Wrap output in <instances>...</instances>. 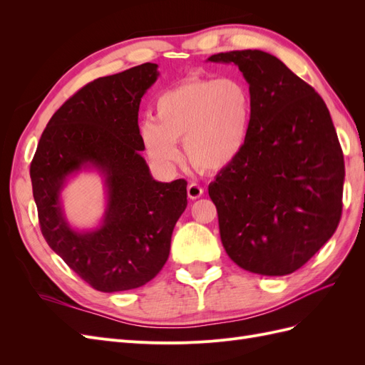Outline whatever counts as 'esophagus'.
Here are the masks:
<instances>
[{"label": "esophagus", "mask_w": 365, "mask_h": 365, "mask_svg": "<svg viewBox=\"0 0 365 365\" xmlns=\"http://www.w3.org/2000/svg\"><path fill=\"white\" fill-rule=\"evenodd\" d=\"M187 195H189L190 200H197V197H201L204 195V189L196 182H192L189 187H187Z\"/></svg>", "instance_id": "obj_1"}]
</instances>
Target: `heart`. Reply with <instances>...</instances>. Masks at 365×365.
<instances>
[{
    "label": "heart",
    "mask_w": 365,
    "mask_h": 365,
    "mask_svg": "<svg viewBox=\"0 0 365 365\" xmlns=\"http://www.w3.org/2000/svg\"><path fill=\"white\" fill-rule=\"evenodd\" d=\"M153 111L155 118L140 121L138 134L149 160L164 172L180 161V140L187 160L204 170L227 169L248 143L251 94L236 77L184 81L163 91Z\"/></svg>",
    "instance_id": "heart-1"
}]
</instances>
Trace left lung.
<instances>
[{
  "label": "left lung",
  "instance_id": "obj_1",
  "mask_svg": "<svg viewBox=\"0 0 365 365\" xmlns=\"http://www.w3.org/2000/svg\"><path fill=\"white\" fill-rule=\"evenodd\" d=\"M250 85L252 115L242 155L208 185L222 245L260 275L302 268L332 237L342 212L344 157L324 101L272 54L217 53Z\"/></svg>",
  "mask_w": 365,
  "mask_h": 365
}]
</instances>
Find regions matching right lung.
I'll use <instances>...</instances> for the list:
<instances>
[{
    "label": "right lung",
    "instance_id": "right-lung-1",
    "mask_svg": "<svg viewBox=\"0 0 365 365\" xmlns=\"http://www.w3.org/2000/svg\"><path fill=\"white\" fill-rule=\"evenodd\" d=\"M157 63L98 77L68 98L42 132L30 165L33 197L48 247L101 292L140 288L169 259L176 220L187 207V182L152 178L138 134L141 97L158 79ZM83 170L106 184L99 225H69L60 195Z\"/></svg>",
    "mask_w": 365,
    "mask_h": 365
}]
</instances>
